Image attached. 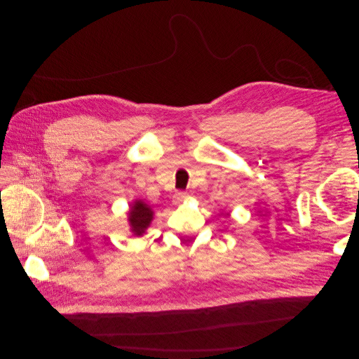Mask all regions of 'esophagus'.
<instances>
[{
  "label": "esophagus",
  "instance_id": "1",
  "mask_svg": "<svg viewBox=\"0 0 359 359\" xmlns=\"http://www.w3.org/2000/svg\"><path fill=\"white\" fill-rule=\"evenodd\" d=\"M187 197H189V193H187V191H177V193L174 194V203H175V204H180V203H182Z\"/></svg>",
  "mask_w": 359,
  "mask_h": 359
}]
</instances>
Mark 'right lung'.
I'll list each match as a JSON object with an SVG mask.
<instances>
[{"label": "right lung", "mask_w": 359, "mask_h": 359, "mask_svg": "<svg viewBox=\"0 0 359 359\" xmlns=\"http://www.w3.org/2000/svg\"><path fill=\"white\" fill-rule=\"evenodd\" d=\"M128 216H130V224H131L133 232L135 235H142L150 224V220L153 217V212L150 210L147 204H144L142 201H135L134 206H131Z\"/></svg>", "instance_id": "add662e5"}]
</instances>
